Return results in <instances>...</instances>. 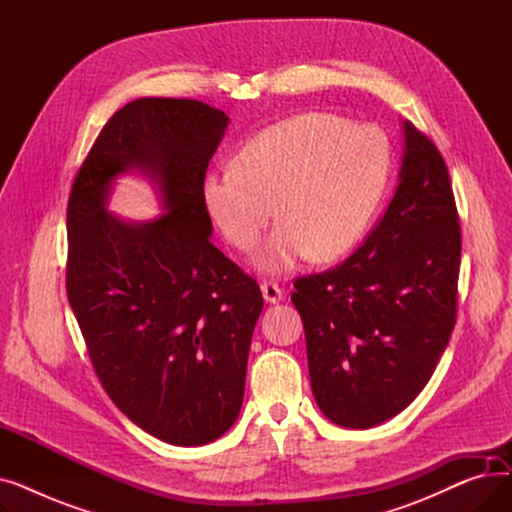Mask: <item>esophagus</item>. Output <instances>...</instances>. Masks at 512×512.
I'll return each mask as SVG.
<instances>
[{
  "label": "esophagus",
  "instance_id": "34e87169",
  "mask_svg": "<svg viewBox=\"0 0 512 512\" xmlns=\"http://www.w3.org/2000/svg\"><path fill=\"white\" fill-rule=\"evenodd\" d=\"M261 294H263V299L267 303H272V305H276L284 299V292L276 282H263L261 284Z\"/></svg>",
  "mask_w": 512,
  "mask_h": 512
}]
</instances>
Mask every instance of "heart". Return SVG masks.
<instances>
[{"label": "heart", "instance_id": "obj_1", "mask_svg": "<svg viewBox=\"0 0 512 512\" xmlns=\"http://www.w3.org/2000/svg\"><path fill=\"white\" fill-rule=\"evenodd\" d=\"M388 176L390 147L378 128L307 112L255 134L236 168L209 170L201 199L240 251L280 213L284 222L253 257L259 270L278 274L309 255L334 261L351 253L380 209Z\"/></svg>", "mask_w": 512, "mask_h": 512}]
</instances>
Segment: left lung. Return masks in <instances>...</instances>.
Masks as SVG:
<instances>
[{
  "mask_svg": "<svg viewBox=\"0 0 512 512\" xmlns=\"http://www.w3.org/2000/svg\"><path fill=\"white\" fill-rule=\"evenodd\" d=\"M394 197L363 245L294 282L311 390L332 423L367 429L405 411L444 353L456 319L461 226L436 145L402 122Z\"/></svg>",
  "mask_w": 512,
  "mask_h": 512,
  "instance_id": "left-lung-1",
  "label": "left lung"
}]
</instances>
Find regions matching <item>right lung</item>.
<instances>
[{
    "mask_svg": "<svg viewBox=\"0 0 512 512\" xmlns=\"http://www.w3.org/2000/svg\"><path fill=\"white\" fill-rule=\"evenodd\" d=\"M230 118L195 99L141 97L103 126L68 201L66 290L114 405L174 446L222 438L245 396L257 282L211 245L201 199ZM154 182L165 213L106 209L115 178Z\"/></svg>",
    "mask_w": 512,
    "mask_h": 512,
    "instance_id": "right-lung-1",
    "label": "right lung"
}]
</instances>
